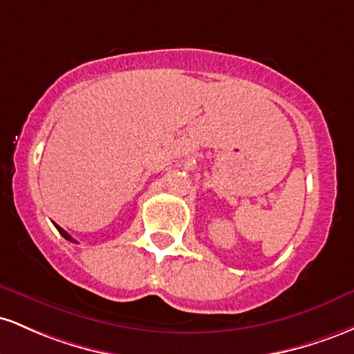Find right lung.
<instances>
[{"mask_svg":"<svg viewBox=\"0 0 354 354\" xmlns=\"http://www.w3.org/2000/svg\"><path fill=\"white\" fill-rule=\"evenodd\" d=\"M55 227H57V229H58V232H59V234H62V236H63V237H65V239H66V241H70V242H77V241H75V239H73V237H71V236H70V234H68V232H66V230H63L62 227H59V225H57V224H55Z\"/></svg>","mask_w":354,"mask_h":354,"instance_id":"1","label":"right lung"}]
</instances>
